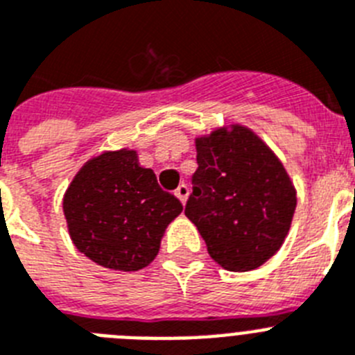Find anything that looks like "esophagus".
Here are the masks:
<instances>
[{
  "mask_svg": "<svg viewBox=\"0 0 355 355\" xmlns=\"http://www.w3.org/2000/svg\"><path fill=\"white\" fill-rule=\"evenodd\" d=\"M175 197H178V199L181 200V202H187V199H188V193H190V188L187 187V184H180V187L175 188Z\"/></svg>",
  "mask_w": 355,
  "mask_h": 355,
  "instance_id": "esophagus-1",
  "label": "esophagus"
}]
</instances>
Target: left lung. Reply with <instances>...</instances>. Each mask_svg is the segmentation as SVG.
Masks as SVG:
<instances>
[{"instance_id":"left-lung-1","label":"left lung","mask_w":355,"mask_h":355,"mask_svg":"<svg viewBox=\"0 0 355 355\" xmlns=\"http://www.w3.org/2000/svg\"><path fill=\"white\" fill-rule=\"evenodd\" d=\"M199 168L184 215L213 261L229 272L256 270L283 247L297 190L274 150L243 124L196 139Z\"/></svg>"}]
</instances>
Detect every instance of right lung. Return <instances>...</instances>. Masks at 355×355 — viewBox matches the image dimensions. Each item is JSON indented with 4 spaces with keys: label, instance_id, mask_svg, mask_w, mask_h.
<instances>
[{
    "label": "right lung",
    "instance_id": "1",
    "mask_svg": "<svg viewBox=\"0 0 355 355\" xmlns=\"http://www.w3.org/2000/svg\"><path fill=\"white\" fill-rule=\"evenodd\" d=\"M183 205L140 167L135 149L103 150L72 178L64 193L69 236L97 265L137 272L158 256L167 225Z\"/></svg>",
    "mask_w": 355,
    "mask_h": 355
}]
</instances>
